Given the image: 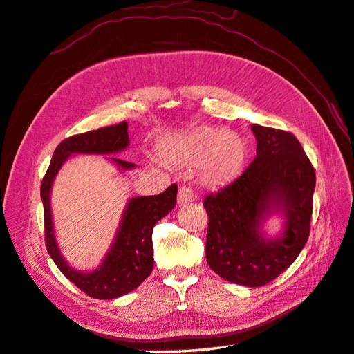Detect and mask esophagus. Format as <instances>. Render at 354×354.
I'll list each match as a JSON object with an SVG mask.
<instances>
[{
    "label": "esophagus",
    "instance_id": "34e87169",
    "mask_svg": "<svg viewBox=\"0 0 354 354\" xmlns=\"http://www.w3.org/2000/svg\"><path fill=\"white\" fill-rule=\"evenodd\" d=\"M194 199H195L194 190H192V189L187 187V186H180L178 195H177L178 205H186V203H190Z\"/></svg>",
    "mask_w": 354,
    "mask_h": 354
}]
</instances>
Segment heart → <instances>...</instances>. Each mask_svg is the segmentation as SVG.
I'll use <instances>...</instances> for the list:
<instances>
[{"mask_svg":"<svg viewBox=\"0 0 354 354\" xmlns=\"http://www.w3.org/2000/svg\"><path fill=\"white\" fill-rule=\"evenodd\" d=\"M160 155L173 167H196L198 177L203 185L218 187L239 176L248 155V146L236 131L199 128L167 137L160 143Z\"/></svg>","mask_w":354,"mask_h":354,"instance_id":"b5f03b06","label":"heart"}]
</instances>
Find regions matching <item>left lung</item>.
<instances>
[{"mask_svg": "<svg viewBox=\"0 0 354 354\" xmlns=\"http://www.w3.org/2000/svg\"><path fill=\"white\" fill-rule=\"evenodd\" d=\"M257 156L243 173L207 195L205 254L223 279L263 286L291 266L310 233L316 186L315 168L289 131L252 124ZM272 210L287 217L283 236L267 240L259 229Z\"/></svg>", "mask_w": 354, "mask_h": 354, "instance_id": "1", "label": "left lung"}]
</instances>
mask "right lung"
<instances>
[{"instance_id": "right-lung-1", "label": "right lung", "mask_w": 354, "mask_h": 354, "mask_svg": "<svg viewBox=\"0 0 354 354\" xmlns=\"http://www.w3.org/2000/svg\"><path fill=\"white\" fill-rule=\"evenodd\" d=\"M128 124L125 121L68 137L57 147L47 173L42 178L41 198L44 205L46 246L53 261L68 279L77 285L87 295L99 299H113L125 295L140 285L153 269L152 232L156 221L176 207L177 185H171L162 194L155 196H138L128 202L120 230L111 251L103 259L102 266L94 272L84 273L73 270L63 260L53 232V218L50 208V190L56 174L65 160L73 153L108 155L121 152L130 143ZM122 169L136 165L127 160L111 158Z\"/></svg>"}]
</instances>
